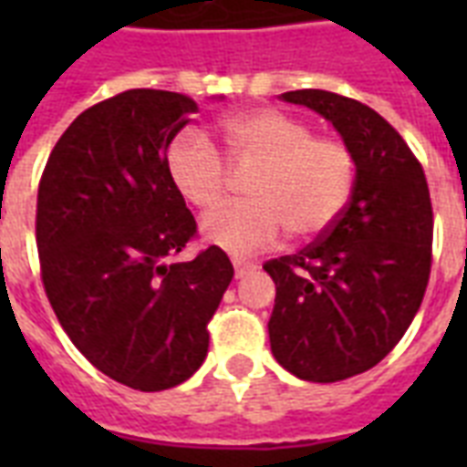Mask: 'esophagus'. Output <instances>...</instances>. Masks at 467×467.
<instances>
[{"instance_id":"34e87169","label":"esophagus","mask_w":467,"mask_h":467,"mask_svg":"<svg viewBox=\"0 0 467 467\" xmlns=\"http://www.w3.org/2000/svg\"><path fill=\"white\" fill-rule=\"evenodd\" d=\"M233 266H234V276H237V278L247 276L249 271L256 269L254 262H247V259H237V256L233 259Z\"/></svg>"}]
</instances>
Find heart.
I'll list each match as a JSON object with an SVG mask.
<instances>
[{
    "mask_svg": "<svg viewBox=\"0 0 467 467\" xmlns=\"http://www.w3.org/2000/svg\"><path fill=\"white\" fill-rule=\"evenodd\" d=\"M227 152L240 164H256L249 201L233 203L201 223L211 244L230 254L269 247L288 230L310 240L334 225L356 182V160L347 142L315 138L312 128L274 109H249L223 120ZM164 167L179 196L198 211H213L227 193V169L208 138L186 128L171 138Z\"/></svg>",
    "mask_w": 467,
    "mask_h": 467,
    "instance_id": "1",
    "label": "heart"
}]
</instances>
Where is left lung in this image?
Returning a JSON list of instances; mask_svg holds the SVG:
<instances>
[{
	"label": "left lung",
	"mask_w": 467,
	"mask_h": 467,
	"mask_svg": "<svg viewBox=\"0 0 467 467\" xmlns=\"http://www.w3.org/2000/svg\"><path fill=\"white\" fill-rule=\"evenodd\" d=\"M319 113L356 160L351 198L322 237L264 264L276 284L271 351L310 383L373 368L402 339L431 271L434 213L424 169L388 120L322 89L281 94Z\"/></svg>",
	"instance_id": "obj_1"
}]
</instances>
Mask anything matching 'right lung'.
<instances>
[{"mask_svg":"<svg viewBox=\"0 0 467 467\" xmlns=\"http://www.w3.org/2000/svg\"><path fill=\"white\" fill-rule=\"evenodd\" d=\"M196 111L193 99L161 89L99 101L62 133L38 183L47 300L87 361L133 390H167L201 368L234 276L215 244L171 262L196 220L164 155Z\"/></svg>","mask_w":467,"mask_h":467,"instance_id":"obj_1","label":"right lung"}]
</instances>
